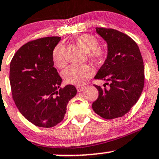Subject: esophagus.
Instances as JSON below:
<instances>
[{"mask_svg":"<svg viewBox=\"0 0 159 159\" xmlns=\"http://www.w3.org/2000/svg\"><path fill=\"white\" fill-rule=\"evenodd\" d=\"M85 87L84 86H77L76 88H77V90H78V92H81L82 91V90L84 89Z\"/></svg>","mask_w":159,"mask_h":159,"instance_id":"esophagus-1","label":"esophagus"}]
</instances>
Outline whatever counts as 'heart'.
Masks as SVG:
<instances>
[{
    "label": "heart",
    "mask_w": 159,
    "mask_h": 159,
    "mask_svg": "<svg viewBox=\"0 0 159 159\" xmlns=\"http://www.w3.org/2000/svg\"><path fill=\"white\" fill-rule=\"evenodd\" d=\"M78 46L85 53H88L89 58L94 62L100 63L106 57V51L98 48V41L90 34H81L76 38ZM53 60L57 67H62L66 63L64 58V46L59 44L53 51ZM93 69L89 65L69 66L62 71V77L66 83L70 84H82L93 75Z\"/></svg>",
    "instance_id": "1"
}]
</instances>
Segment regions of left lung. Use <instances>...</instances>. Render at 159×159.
<instances>
[{"label": "left lung", "instance_id": "1", "mask_svg": "<svg viewBox=\"0 0 159 159\" xmlns=\"http://www.w3.org/2000/svg\"><path fill=\"white\" fill-rule=\"evenodd\" d=\"M96 31L107 43V57L94 78L107 83L103 88L94 85L99 97L92 108L106 119L119 118L130 110L142 93L143 61L137 44L127 34L105 28H96Z\"/></svg>", "mask_w": 159, "mask_h": 159}]
</instances>
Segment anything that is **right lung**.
Returning a JSON list of instances; mask_svg holds the SVG:
<instances>
[{
  "mask_svg": "<svg viewBox=\"0 0 159 159\" xmlns=\"http://www.w3.org/2000/svg\"><path fill=\"white\" fill-rule=\"evenodd\" d=\"M60 37L40 38L17 50L10 66L15 104L33 125L52 128L63 120L68 102L77 93L71 84L61 88L62 78L53 67V51Z\"/></svg>",
  "mask_w": 159,
  "mask_h": 159,
  "instance_id": "right-lung-1",
  "label": "right lung"
}]
</instances>
